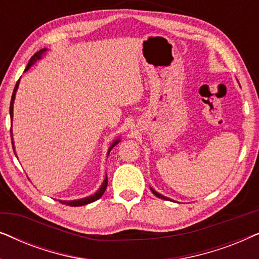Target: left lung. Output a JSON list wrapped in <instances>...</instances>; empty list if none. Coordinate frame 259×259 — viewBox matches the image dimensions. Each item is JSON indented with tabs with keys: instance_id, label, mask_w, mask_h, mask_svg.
<instances>
[{
	"instance_id": "1",
	"label": "left lung",
	"mask_w": 259,
	"mask_h": 259,
	"mask_svg": "<svg viewBox=\"0 0 259 259\" xmlns=\"http://www.w3.org/2000/svg\"><path fill=\"white\" fill-rule=\"evenodd\" d=\"M152 192H153L154 194H155V196H157L158 198H160V199H165V200H169L168 199V198H166V197H164V196H161V194H159L158 192H155V191L154 190H152Z\"/></svg>"
}]
</instances>
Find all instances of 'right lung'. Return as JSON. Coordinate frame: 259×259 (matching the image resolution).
<instances>
[{
    "label": "right lung",
    "instance_id": "1",
    "mask_svg": "<svg viewBox=\"0 0 259 259\" xmlns=\"http://www.w3.org/2000/svg\"><path fill=\"white\" fill-rule=\"evenodd\" d=\"M46 51H47V49L44 48V49H41V51H38L37 53H35V54H34L33 56H31V59L29 60V62H28V66L26 67V70L29 69V67H30L31 65H33V63H34L35 61H37L38 59H41V55L44 54V53H46ZM19 82H20V80L17 81L16 84H15V88H14V92H13V95H12V101H10V119H12V120H13V104H14V100H15V94H16L17 87H19ZM10 136L13 137V133H12V127H10ZM116 144H118V141H115V143L112 145V147H111V148L114 147ZM111 148H109V151H111ZM13 150H14V146H13ZM108 153H109V152H108ZM107 184H108V180H107V177H106V179L104 180V183H102L101 187H100V189H99V191H98L97 193H94V194H93V196L87 197V198H83V199H79V200L61 201V203H62V204H66V205H69V206H82V205H86V204L93 203V201L98 200L99 198H101V197H102V194H104V192L106 191V189H107Z\"/></svg>",
    "mask_w": 259,
    "mask_h": 259
}]
</instances>
